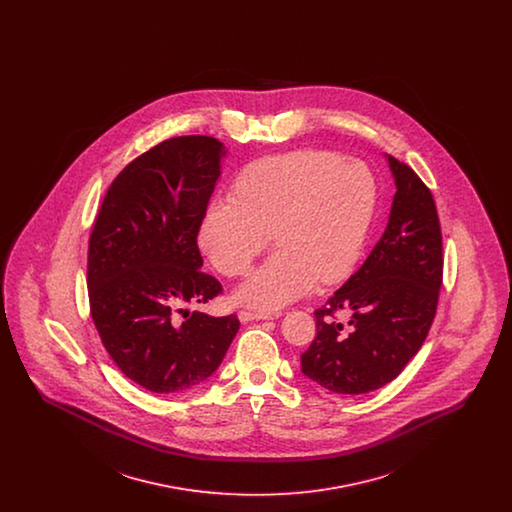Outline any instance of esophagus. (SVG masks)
<instances>
[{
    "label": "esophagus",
    "instance_id": "1",
    "mask_svg": "<svg viewBox=\"0 0 512 512\" xmlns=\"http://www.w3.org/2000/svg\"><path fill=\"white\" fill-rule=\"evenodd\" d=\"M280 313H253V311H240L238 318L242 322H251V320H270V318H278Z\"/></svg>",
    "mask_w": 512,
    "mask_h": 512
}]
</instances>
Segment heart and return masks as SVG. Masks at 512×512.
<instances>
[{"label": "heart", "instance_id": "1", "mask_svg": "<svg viewBox=\"0 0 512 512\" xmlns=\"http://www.w3.org/2000/svg\"><path fill=\"white\" fill-rule=\"evenodd\" d=\"M234 197L213 199L197 244L226 276L245 274L272 240L280 245L236 290V299L276 311L315 284H338L357 267L376 213L370 167L334 151H293L251 163Z\"/></svg>", "mask_w": 512, "mask_h": 512}]
</instances>
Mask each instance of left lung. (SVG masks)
Returning <instances> with one entry per match:
<instances>
[{
    "instance_id": "1",
    "label": "left lung",
    "mask_w": 512,
    "mask_h": 512,
    "mask_svg": "<svg viewBox=\"0 0 512 512\" xmlns=\"http://www.w3.org/2000/svg\"><path fill=\"white\" fill-rule=\"evenodd\" d=\"M395 195L388 226L324 309L301 372L324 390L361 395L386 386L422 347L436 317L443 255L434 197L416 172L386 155ZM350 317L349 329L333 318Z\"/></svg>"
}]
</instances>
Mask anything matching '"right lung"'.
Instances as JSON below:
<instances>
[{"label":"right lung","mask_w":512,"mask_h":512,"mask_svg":"<svg viewBox=\"0 0 512 512\" xmlns=\"http://www.w3.org/2000/svg\"><path fill=\"white\" fill-rule=\"evenodd\" d=\"M226 153L209 136L151 147L113 180L90 236L88 293L99 338L122 374L153 393L203 384L240 328L236 315L184 309L222 292L201 272L197 230Z\"/></svg>","instance_id":"right-lung-1"}]
</instances>
